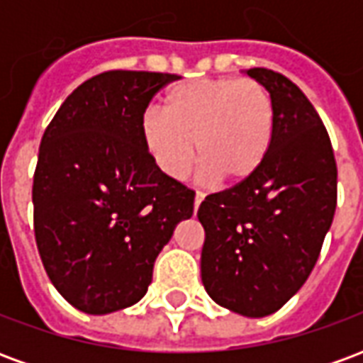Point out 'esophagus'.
<instances>
[{
    "label": "esophagus",
    "instance_id": "obj_1",
    "mask_svg": "<svg viewBox=\"0 0 363 363\" xmlns=\"http://www.w3.org/2000/svg\"><path fill=\"white\" fill-rule=\"evenodd\" d=\"M204 192H200V190H198L196 192V196H194V210H198V206L202 204V200H204Z\"/></svg>",
    "mask_w": 363,
    "mask_h": 363
}]
</instances>
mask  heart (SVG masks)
Returning a JSON list of instances; mask_svg holds the SVG:
<instances>
[{"instance_id": "1", "label": "heart", "mask_w": 363, "mask_h": 363, "mask_svg": "<svg viewBox=\"0 0 363 363\" xmlns=\"http://www.w3.org/2000/svg\"><path fill=\"white\" fill-rule=\"evenodd\" d=\"M274 104L255 79L206 77L174 85L163 112L140 120L143 150L161 173L181 181L198 157L206 174L241 184L259 173L274 140Z\"/></svg>"}]
</instances>
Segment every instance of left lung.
<instances>
[{"instance_id": "8db88e82", "label": "left lung", "mask_w": 363, "mask_h": 363, "mask_svg": "<svg viewBox=\"0 0 363 363\" xmlns=\"http://www.w3.org/2000/svg\"><path fill=\"white\" fill-rule=\"evenodd\" d=\"M247 75L272 99V147L252 179L200 204V267L216 303L267 317L288 303L319 259L335 218L338 173L327 128L303 91L267 67Z\"/></svg>"}]
</instances>
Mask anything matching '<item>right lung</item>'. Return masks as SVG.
<instances>
[{"mask_svg":"<svg viewBox=\"0 0 363 363\" xmlns=\"http://www.w3.org/2000/svg\"><path fill=\"white\" fill-rule=\"evenodd\" d=\"M174 74L112 69L62 103L33 179L36 247L67 303L89 315L138 303L194 190L153 165L140 120Z\"/></svg>","mask_w":363,"mask_h":363,"instance_id":"1","label":"right lung"}]
</instances>
